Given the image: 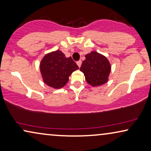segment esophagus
<instances>
[{
    "label": "esophagus",
    "mask_w": 151,
    "mask_h": 151,
    "mask_svg": "<svg viewBox=\"0 0 151 151\" xmlns=\"http://www.w3.org/2000/svg\"><path fill=\"white\" fill-rule=\"evenodd\" d=\"M76 63H77L78 68H80L81 65V61H77V62H76Z\"/></svg>",
    "instance_id": "esophagus-1"
}]
</instances>
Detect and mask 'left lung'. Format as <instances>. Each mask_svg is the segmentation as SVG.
Segmentation results:
<instances>
[{
  "label": "left lung",
  "mask_w": 151,
  "mask_h": 151,
  "mask_svg": "<svg viewBox=\"0 0 151 151\" xmlns=\"http://www.w3.org/2000/svg\"><path fill=\"white\" fill-rule=\"evenodd\" d=\"M85 57L80 70L84 74L88 83L93 87L106 83L111 68L107 57L96 51H92Z\"/></svg>",
  "instance_id": "8db88e82"
}]
</instances>
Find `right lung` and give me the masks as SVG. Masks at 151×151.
Instances as JSON below:
<instances>
[{"instance_id":"add662e5","label":"right lung","mask_w":151,"mask_h":151,"mask_svg":"<svg viewBox=\"0 0 151 151\" xmlns=\"http://www.w3.org/2000/svg\"><path fill=\"white\" fill-rule=\"evenodd\" d=\"M40 73L44 82L55 89L64 87L78 65L71 57H66L61 50H57L44 56L40 64Z\"/></svg>"}]
</instances>
